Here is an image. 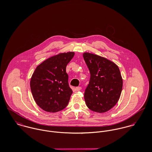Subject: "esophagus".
<instances>
[{"mask_svg":"<svg viewBox=\"0 0 152 152\" xmlns=\"http://www.w3.org/2000/svg\"><path fill=\"white\" fill-rule=\"evenodd\" d=\"M81 89V87H78L75 88V90H76V91H80Z\"/></svg>","mask_w":152,"mask_h":152,"instance_id":"esophagus-1","label":"esophagus"}]
</instances>
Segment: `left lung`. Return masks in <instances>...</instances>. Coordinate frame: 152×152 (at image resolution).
<instances>
[{"instance_id":"1","label":"left lung","mask_w":152,"mask_h":152,"mask_svg":"<svg viewBox=\"0 0 152 152\" xmlns=\"http://www.w3.org/2000/svg\"><path fill=\"white\" fill-rule=\"evenodd\" d=\"M91 77L84 99L92 111L104 113L112 108L119 99L123 80L118 65L108 59L89 53L83 54Z\"/></svg>"}]
</instances>
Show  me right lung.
<instances>
[{
    "mask_svg": "<svg viewBox=\"0 0 152 152\" xmlns=\"http://www.w3.org/2000/svg\"><path fill=\"white\" fill-rule=\"evenodd\" d=\"M74 52L60 53L38 65L30 80L33 98L44 110L57 112L65 108L72 93L68 85L66 66Z\"/></svg>",
    "mask_w": 152,
    "mask_h": 152,
    "instance_id": "1",
    "label": "right lung"
}]
</instances>
